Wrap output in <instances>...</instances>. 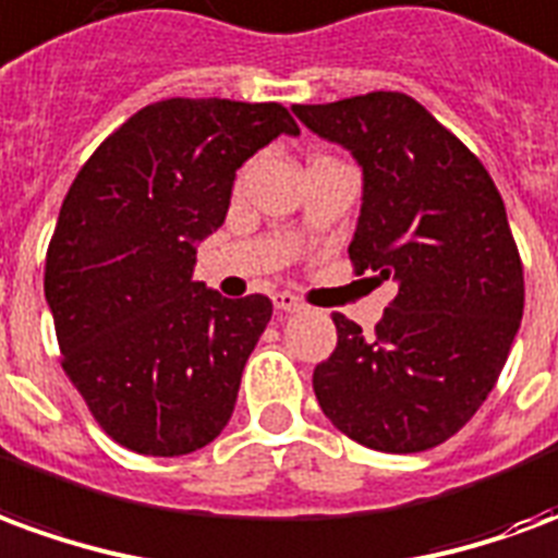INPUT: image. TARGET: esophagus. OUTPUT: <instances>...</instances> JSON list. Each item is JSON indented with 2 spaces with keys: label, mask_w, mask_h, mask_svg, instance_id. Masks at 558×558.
Listing matches in <instances>:
<instances>
[{
  "label": "esophagus",
  "mask_w": 558,
  "mask_h": 558,
  "mask_svg": "<svg viewBox=\"0 0 558 558\" xmlns=\"http://www.w3.org/2000/svg\"><path fill=\"white\" fill-rule=\"evenodd\" d=\"M271 302H275V307L283 311V314H299V311H304L302 299H295L292 292H275V295H271Z\"/></svg>",
  "instance_id": "34e87169"
}]
</instances>
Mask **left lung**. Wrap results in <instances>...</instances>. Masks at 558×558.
Segmentation results:
<instances>
[{
  "label": "left lung",
  "mask_w": 558,
  "mask_h": 558,
  "mask_svg": "<svg viewBox=\"0 0 558 558\" xmlns=\"http://www.w3.org/2000/svg\"><path fill=\"white\" fill-rule=\"evenodd\" d=\"M316 137L362 167L355 271L395 280L374 338L335 314L316 364L326 418L359 445L415 454L454 436L502 374L523 319V266L490 172L403 92L295 104Z\"/></svg>",
  "instance_id": "left-lung-1"
}]
</instances>
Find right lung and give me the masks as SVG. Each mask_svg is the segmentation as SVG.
I'll return each instance as SVG.
<instances>
[{
    "instance_id": "obj_1",
    "label": "right lung",
    "mask_w": 558,
    "mask_h": 558,
    "mask_svg": "<svg viewBox=\"0 0 558 558\" xmlns=\"http://www.w3.org/2000/svg\"><path fill=\"white\" fill-rule=\"evenodd\" d=\"M280 134H299L280 104H148L95 148L62 203L44 271L62 367L107 436L137 454H191L235 410L271 302L194 280L196 244L227 218L235 170Z\"/></svg>"
}]
</instances>
